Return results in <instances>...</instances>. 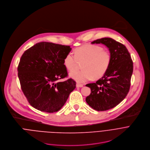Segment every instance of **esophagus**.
Returning <instances> with one entry per match:
<instances>
[{
  "label": "esophagus",
  "instance_id": "obj_1",
  "mask_svg": "<svg viewBox=\"0 0 150 150\" xmlns=\"http://www.w3.org/2000/svg\"><path fill=\"white\" fill-rule=\"evenodd\" d=\"M83 86V84H80V83H77L76 84V87H82Z\"/></svg>",
  "mask_w": 150,
  "mask_h": 150
}]
</instances>
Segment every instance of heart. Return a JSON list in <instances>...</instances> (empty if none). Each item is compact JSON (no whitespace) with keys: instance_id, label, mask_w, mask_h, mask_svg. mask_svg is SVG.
<instances>
[{"instance_id":"obj_1","label":"heart","mask_w":150,"mask_h":150,"mask_svg":"<svg viewBox=\"0 0 150 150\" xmlns=\"http://www.w3.org/2000/svg\"><path fill=\"white\" fill-rule=\"evenodd\" d=\"M112 59L110 52L99 45H85L74 51V55L68 53L64 58V65L69 71L76 67L77 61L81 62V71H74L70 77L79 83L88 80H98L102 77L108 71Z\"/></svg>"}]
</instances>
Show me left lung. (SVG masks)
<instances>
[{"instance_id": "8db88e82", "label": "left lung", "mask_w": 150, "mask_h": 150, "mask_svg": "<svg viewBox=\"0 0 150 150\" xmlns=\"http://www.w3.org/2000/svg\"><path fill=\"white\" fill-rule=\"evenodd\" d=\"M106 45L112 56L110 66L105 74L96 83L87 84L91 93L86 98L93 109L104 111L120 103L130 88L133 72V62L126 47L110 38L96 40L92 44Z\"/></svg>"}]
</instances>
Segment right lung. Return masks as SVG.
Masks as SVG:
<instances>
[{
  "label": "right lung",
  "instance_id": "right-lung-1",
  "mask_svg": "<svg viewBox=\"0 0 150 150\" xmlns=\"http://www.w3.org/2000/svg\"><path fill=\"white\" fill-rule=\"evenodd\" d=\"M70 46L41 42L26 50L18 67L22 91L34 108L45 112L58 111L76 88V81L67 77L64 58Z\"/></svg>",
  "mask_w": 150,
  "mask_h": 150
}]
</instances>
